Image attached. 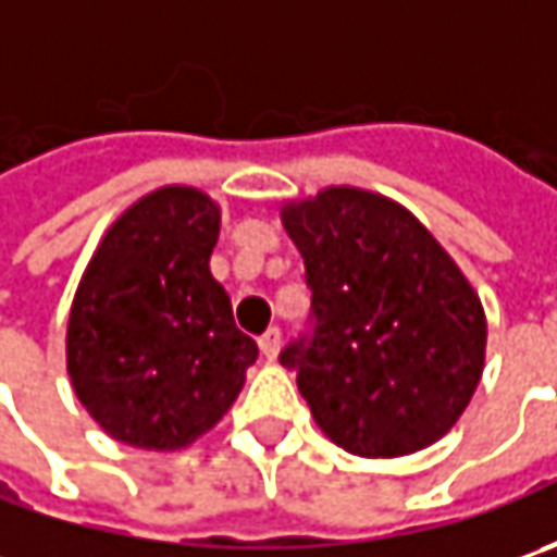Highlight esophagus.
I'll return each mask as SVG.
<instances>
[{
	"label": "esophagus",
	"instance_id": "34e87169",
	"mask_svg": "<svg viewBox=\"0 0 557 557\" xmlns=\"http://www.w3.org/2000/svg\"><path fill=\"white\" fill-rule=\"evenodd\" d=\"M278 347H282V332L278 329H267V332L260 334V350H263L267 359H275Z\"/></svg>",
	"mask_w": 557,
	"mask_h": 557
}]
</instances>
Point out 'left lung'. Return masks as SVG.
<instances>
[{
    "label": "left lung",
    "mask_w": 557,
    "mask_h": 557,
    "mask_svg": "<svg viewBox=\"0 0 557 557\" xmlns=\"http://www.w3.org/2000/svg\"><path fill=\"white\" fill-rule=\"evenodd\" d=\"M304 257L307 329L278 362L347 453L409 456L465 412L483 372L481 297L409 210L359 188L285 207Z\"/></svg>",
    "instance_id": "8db88e82"
}]
</instances>
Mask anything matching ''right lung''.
<instances>
[{
    "label": "right lung",
    "instance_id": "1",
    "mask_svg": "<svg viewBox=\"0 0 557 557\" xmlns=\"http://www.w3.org/2000/svg\"><path fill=\"white\" fill-rule=\"evenodd\" d=\"M220 210L195 188L129 207L92 257L67 322L79 403L120 443L180 449L213 428L257 362V344L210 275Z\"/></svg>",
    "mask_w": 557,
    "mask_h": 557
}]
</instances>
